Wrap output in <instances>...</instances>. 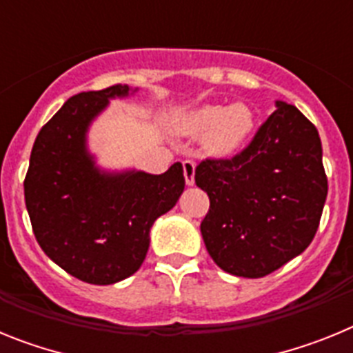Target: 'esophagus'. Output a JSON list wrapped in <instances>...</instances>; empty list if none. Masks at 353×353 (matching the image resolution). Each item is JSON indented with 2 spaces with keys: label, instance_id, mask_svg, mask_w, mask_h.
Returning a JSON list of instances; mask_svg holds the SVG:
<instances>
[{
  "label": "esophagus",
  "instance_id": "1",
  "mask_svg": "<svg viewBox=\"0 0 353 353\" xmlns=\"http://www.w3.org/2000/svg\"><path fill=\"white\" fill-rule=\"evenodd\" d=\"M194 161H183V176H185L187 185H194Z\"/></svg>",
  "mask_w": 353,
  "mask_h": 353
}]
</instances>
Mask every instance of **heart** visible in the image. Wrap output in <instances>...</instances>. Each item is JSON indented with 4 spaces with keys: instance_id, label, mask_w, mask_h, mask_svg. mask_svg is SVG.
Masks as SVG:
<instances>
[{
    "instance_id": "b5f03b06",
    "label": "heart",
    "mask_w": 353,
    "mask_h": 353,
    "mask_svg": "<svg viewBox=\"0 0 353 353\" xmlns=\"http://www.w3.org/2000/svg\"><path fill=\"white\" fill-rule=\"evenodd\" d=\"M194 136H207V146L215 155H232L248 141L254 129V114L244 104H208L192 111L183 123Z\"/></svg>"
}]
</instances>
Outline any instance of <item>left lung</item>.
<instances>
[{"mask_svg":"<svg viewBox=\"0 0 353 353\" xmlns=\"http://www.w3.org/2000/svg\"><path fill=\"white\" fill-rule=\"evenodd\" d=\"M276 105L240 154L196 166V185L210 199L201 221L207 251L239 277H263L299 256L314 239L325 205L316 127L295 105Z\"/></svg>","mask_w":353,"mask_h":353,"instance_id":"left-lung-1","label":"left lung"}]
</instances>
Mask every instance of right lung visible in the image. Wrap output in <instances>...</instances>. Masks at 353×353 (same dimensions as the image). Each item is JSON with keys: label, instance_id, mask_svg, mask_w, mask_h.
Here are the masks:
<instances>
[{"label": "right lung", "instance_id": "obj_1", "mask_svg": "<svg viewBox=\"0 0 353 353\" xmlns=\"http://www.w3.org/2000/svg\"><path fill=\"white\" fill-rule=\"evenodd\" d=\"M127 84L70 97L40 129L24 179L31 228L42 251L90 285H113L145 261L150 228L185 187L180 162L162 174L108 173L86 148L93 118Z\"/></svg>", "mask_w": 353, "mask_h": 353}]
</instances>
